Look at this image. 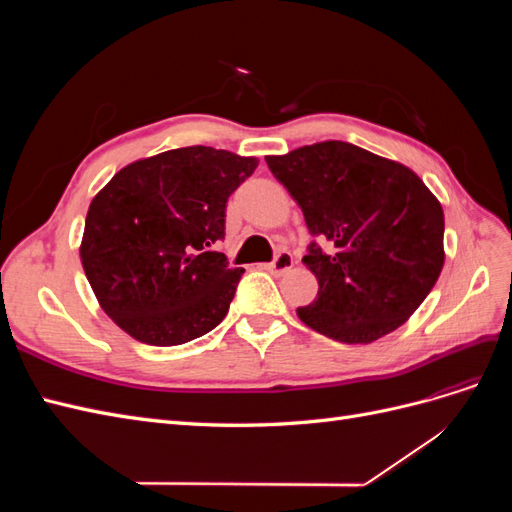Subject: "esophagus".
I'll return each mask as SVG.
<instances>
[{
	"instance_id": "34e87169",
	"label": "esophagus",
	"mask_w": 512,
	"mask_h": 512,
	"mask_svg": "<svg viewBox=\"0 0 512 512\" xmlns=\"http://www.w3.org/2000/svg\"><path fill=\"white\" fill-rule=\"evenodd\" d=\"M292 265H294V258H292V254H288V252H280V254L275 256V260H273V262H269L267 269H269L273 275H282V273L290 271V269H292Z\"/></svg>"
}]
</instances>
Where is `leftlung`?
<instances>
[{"instance_id":"8db88e82","label":"left lung","mask_w":512,"mask_h":512,"mask_svg":"<svg viewBox=\"0 0 512 512\" xmlns=\"http://www.w3.org/2000/svg\"><path fill=\"white\" fill-rule=\"evenodd\" d=\"M318 241L303 256L318 297L297 316L342 344L401 327L444 267V211L414 170L344 141L265 158Z\"/></svg>"}]
</instances>
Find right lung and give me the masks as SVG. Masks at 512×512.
I'll return each mask as SVG.
<instances>
[{"label": "right lung", "instance_id": "obj_1", "mask_svg": "<svg viewBox=\"0 0 512 512\" xmlns=\"http://www.w3.org/2000/svg\"><path fill=\"white\" fill-rule=\"evenodd\" d=\"M256 166L224 149H170L123 166L94 196L81 262L121 331L179 346L224 320L243 269L213 243L224 239L228 196Z\"/></svg>", "mask_w": 512, "mask_h": 512}]
</instances>
